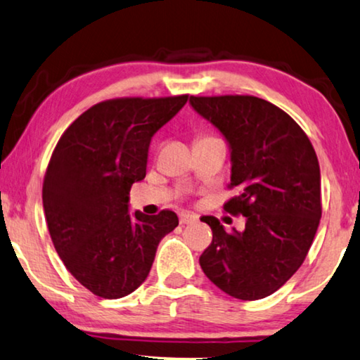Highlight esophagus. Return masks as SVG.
I'll list each match as a JSON object with an SVG mask.
<instances>
[{"mask_svg": "<svg viewBox=\"0 0 360 360\" xmlns=\"http://www.w3.org/2000/svg\"><path fill=\"white\" fill-rule=\"evenodd\" d=\"M198 221V216L191 214V212H181L180 214V224L181 226H185V224H193Z\"/></svg>", "mask_w": 360, "mask_h": 360, "instance_id": "1", "label": "esophagus"}]
</instances>
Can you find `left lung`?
I'll use <instances>...</instances> for the list:
<instances>
[{"instance_id": "8db88e82", "label": "left lung", "mask_w": 360, "mask_h": 360, "mask_svg": "<svg viewBox=\"0 0 360 360\" xmlns=\"http://www.w3.org/2000/svg\"><path fill=\"white\" fill-rule=\"evenodd\" d=\"M198 115L219 129L231 150L224 210L245 217L240 232L201 217L212 242L202 273L224 292L258 300L276 292L309 253L321 217L320 165L310 139L288 113L253 96L190 97Z\"/></svg>"}]
</instances>
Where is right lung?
Masks as SVG:
<instances>
[{"instance_id":"add662e5","label":"right lung","mask_w":360,"mask_h":360,"mask_svg":"<svg viewBox=\"0 0 360 360\" xmlns=\"http://www.w3.org/2000/svg\"><path fill=\"white\" fill-rule=\"evenodd\" d=\"M188 96L115 98L75 120L51 154L44 211L68 271L103 299L131 294L148 278L159 242L179 226L172 211L129 212V190L146 176L150 139Z\"/></svg>"}]
</instances>
